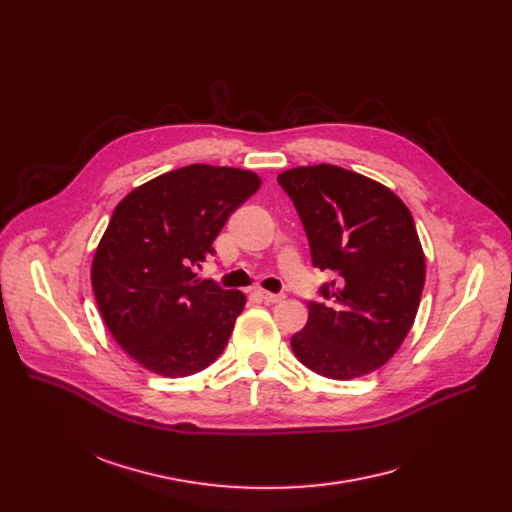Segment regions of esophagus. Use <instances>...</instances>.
Instances as JSON below:
<instances>
[{
    "label": "esophagus",
    "instance_id": "obj_1",
    "mask_svg": "<svg viewBox=\"0 0 512 512\" xmlns=\"http://www.w3.org/2000/svg\"><path fill=\"white\" fill-rule=\"evenodd\" d=\"M257 294L261 296V300L263 302H267V304H279V302H283L285 300V296L283 294H271V291H265V289H259Z\"/></svg>",
    "mask_w": 512,
    "mask_h": 512
}]
</instances>
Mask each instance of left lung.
Returning a JSON list of instances; mask_svg holds the SVG:
<instances>
[{"label": "left lung", "mask_w": 512, "mask_h": 512, "mask_svg": "<svg viewBox=\"0 0 512 512\" xmlns=\"http://www.w3.org/2000/svg\"><path fill=\"white\" fill-rule=\"evenodd\" d=\"M277 182L296 204L314 267L336 273L291 350L336 381L377 371L409 334L425 283L409 208L381 182L332 164L291 168Z\"/></svg>", "instance_id": "1"}]
</instances>
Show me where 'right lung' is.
<instances>
[{"label":"right lung","mask_w":512,"mask_h":512,"mask_svg":"<svg viewBox=\"0 0 512 512\" xmlns=\"http://www.w3.org/2000/svg\"><path fill=\"white\" fill-rule=\"evenodd\" d=\"M261 186L251 170L192 164L133 188L91 265L99 312L143 369L178 379L223 354L245 294L196 273L227 218Z\"/></svg>","instance_id":"right-lung-1"}]
</instances>
